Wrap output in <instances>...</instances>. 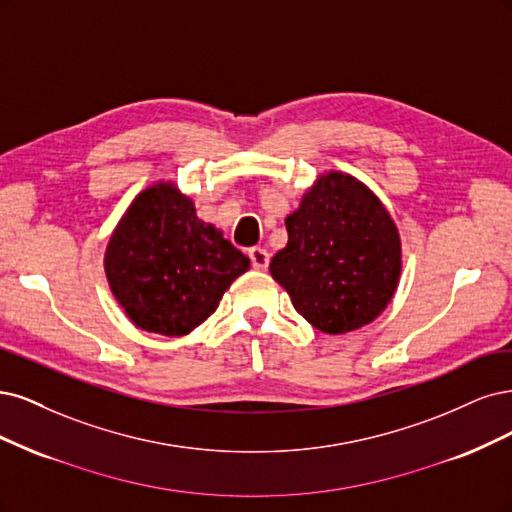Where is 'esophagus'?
Returning a JSON list of instances; mask_svg holds the SVG:
<instances>
[{
	"label": "esophagus",
	"mask_w": 512,
	"mask_h": 512,
	"mask_svg": "<svg viewBox=\"0 0 512 512\" xmlns=\"http://www.w3.org/2000/svg\"><path fill=\"white\" fill-rule=\"evenodd\" d=\"M251 257V266L255 270H268L270 266V253L266 249H261V246H255V249L249 251Z\"/></svg>",
	"instance_id": "obj_1"
}]
</instances>
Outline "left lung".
Instances as JSON below:
<instances>
[{
	"label": "left lung",
	"mask_w": 512,
	"mask_h": 512,
	"mask_svg": "<svg viewBox=\"0 0 512 512\" xmlns=\"http://www.w3.org/2000/svg\"><path fill=\"white\" fill-rule=\"evenodd\" d=\"M285 225L289 240L270 272L308 323L346 334L381 315L398 287L402 246L366 185L342 172L319 176Z\"/></svg>",
	"instance_id": "1"
}]
</instances>
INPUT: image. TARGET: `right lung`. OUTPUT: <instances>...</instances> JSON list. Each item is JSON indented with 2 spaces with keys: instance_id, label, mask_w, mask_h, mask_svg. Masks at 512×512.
I'll list each match as a JSON object with an SVG mask.
<instances>
[{
  "instance_id": "obj_1",
  "label": "right lung",
  "mask_w": 512,
  "mask_h": 512,
  "mask_svg": "<svg viewBox=\"0 0 512 512\" xmlns=\"http://www.w3.org/2000/svg\"><path fill=\"white\" fill-rule=\"evenodd\" d=\"M104 268L127 317L146 332L174 338L204 323L251 261L195 217L187 195L157 183L123 214Z\"/></svg>"
}]
</instances>
